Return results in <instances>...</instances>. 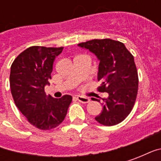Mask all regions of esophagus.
<instances>
[{
    "instance_id": "obj_1",
    "label": "esophagus",
    "mask_w": 161,
    "mask_h": 161,
    "mask_svg": "<svg viewBox=\"0 0 161 161\" xmlns=\"http://www.w3.org/2000/svg\"><path fill=\"white\" fill-rule=\"evenodd\" d=\"M77 100L82 103H87L90 102V98L86 97H82V96H77Z\"/></svg>"
}]
</instances>
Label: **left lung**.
I'll list each match as a JSON object with an SVG mask.
<instances>
[{
	"mask_svg": "<svg viewBox=\"0 0 161 161\" xmlns=\"http://www.w3.org/2000/svg\"><path fill=\"white\" fill-rule=\"evenodd\" d=\"M77 46L97 58V80L101 82L98 91L108 94V97L103 98V110L95 117L96 121L104 126L118 124L131 112L138 92L134 57L123 43L110 39L89 40Z\"/></svg>",
	"mask_w": 161,
	"mask_h": 161,
	"instance_id": "8db88e82",
	"label": "left lung"
}]
</instances>
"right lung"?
<instances>
[{
  "mask_svg": "<svg viewBox=\"0 0 161 161\" xmlns=\"http://www.w3.org/2000/svg\"><path fill=\"white\" fill-rule=\"evenodd\" d=\"M63 47L31 46L13 62L10 89L19 110L31 124L41 130L58 127L64 120L72 97L65 95L59 99L46 96L53 61Z\"/></svg>",
  "mask_w": 161,
  "mask_h": 161,
  "instance_id": "right-lung-1",
  "label": "right lung"
}]
</instances>
